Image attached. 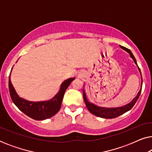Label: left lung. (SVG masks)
Returning a JSON list of instances; mask_svg holds the SVG:
<instances>
[{
    "label": "left lung",
    "mask_w": 152,
    "mask_h": 152,
    "mask_svg": "<svg viewBox=\"0 0 152 152\" xmlns=\"http://www.w3.org/2000/svg\"><path fill=\"white\" fill-rule=\"evenodd\" d=\"M120 48L129 54L130 57L132 58L133 60H134L135 64L138 66L136 60L135 59L134 55H133L130 50H129L125 47L121 46V45H120ZM138 70L141 74L140 70V68H139V67H138ZM141 79H142V75H141ZM142 83H141V88L140 90L139 91V92L138 94H137L136 97H134V98L133 99V100L130 103H129L128 104L126 105H124V107H117V108H106V107H97V106L95 105L94 104L89 102L88 100L86 98V93H85L84 90H83V97H84V100L85 102V104H86L87 109H88V111H90L91 113L97 116V117L111 119V118H117L118 116L122 115L123 113H126V112H127L128 111H129V110L132 109L133 107L135 105V104H136L137 100L138 99L139 97H140V95L141 93V90H142Z\"/></svg>",
    "instance_id": "obj_1"
}]
</instances>
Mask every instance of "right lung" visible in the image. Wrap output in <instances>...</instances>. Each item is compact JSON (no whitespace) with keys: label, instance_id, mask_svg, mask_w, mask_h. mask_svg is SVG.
<instances>
[{"label":"right lung","instance_id":"add662e5","mask_svg":"<svg viewBox=\"0 0 152 152\" xmlns=\"http://www.w3.org/2000/svg\"><path fill=\"white\" fill-rule=\"evenodd\" d=\"M74 80L75 78H70L64 81L61 84V88H60V90L57 94L50 100L31 102L23 99L22 97L18 96L12 84L10 76V94L14 104L28 117L36 120H43L53 117L59 111L64 93H65L68 87L69 86L70 83Z\"/></svg>","mask_w":152,"mask_h":152}]
</instances>
